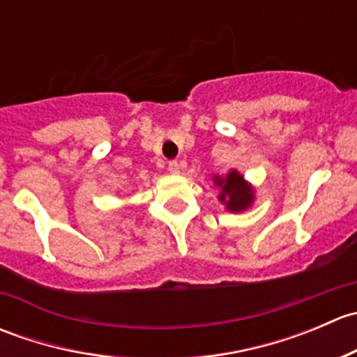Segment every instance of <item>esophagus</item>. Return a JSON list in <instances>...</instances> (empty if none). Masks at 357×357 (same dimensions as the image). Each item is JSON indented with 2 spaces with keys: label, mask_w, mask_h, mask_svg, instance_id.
Here are the masks:
<instances>
[{
  "label": "esophagus",
  "mask_w": 357,
  "mask_h": 357,
  "mask_svg": "<svg viewBox=\"0 0 357 357\" xmlns=\"http://www.w3.org/2000/svg\"><path fill=\"white\" fill-rule=\"evenodd\" d=\"M167 169H169V171L172 172V174H178L179 169H181V165H179V162H178V160H171V162H169Z\"/></svg>",
  "instance_id": "obj_1"
}]
</instances>
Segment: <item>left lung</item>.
Masks as SVG:
<instances>
[{"label": "left lung", "mask_w": 357, "mask_h": 357, "mask_svg": "<svg viewBox=\"0 0 357 357\" xmlns=\"http://www.w3.org/2000/svg\"><path fill=\"white\" fill-rule=\"evenodd\" d=\"M214 181L222 188V192L219 193V200L225 202L228 211H243L254 200L250 186L243 181V178L236 171H231L226 178H214Z\"/></svg>", "instance_id": "1"}]
</instances>
